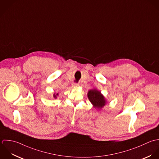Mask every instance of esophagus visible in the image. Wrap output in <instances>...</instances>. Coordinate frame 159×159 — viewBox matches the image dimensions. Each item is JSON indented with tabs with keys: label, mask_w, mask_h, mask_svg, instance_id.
I'll use <instances>...</instances> for the list:
<instances>
[{
	"label": "esophagus",
	"mask_w": 159,
	"mask_h": 159,
	"mask_svg": "<svg viewBox=\"0 0 159 159\" xmlns=\"http://www.w3.org/2000/svg\"><path fill=\"white\" fill-rule=\"evenodd\" d=\"M72 86H73V88H77V87L79 86V84H78V83H73L72 84Z\"/></svg>",
	"instance_id": "obj_1"
}]
</instances>
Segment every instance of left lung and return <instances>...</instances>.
I'll return each mask as SVG.
<instances>
[{"mask_svg":"<svg viewBox=\"0 0 159 159\" xmlns=\"http://www.w3.org/2000/svg\"><path fill=\"white\" fill-rule=\"evenodd\" d=\"M88 98L93 107L98 110L102 108L107 104L105 97L102 94L101 91L96 88L90 89L88 91Z\"/></svg>","mask_w":159,"mask_h":159,"instance_id":"8db88e82","label":"left lung"}]
</instances>
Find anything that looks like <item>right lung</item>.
Returning <instances> with one entry per match:
<instances>
[{
	"mask_svg": "<svg viewBox=\"0 0 159 159\" xmlns=\"http://www.w3.org/2000/svg\"><path fill=\"white\" fill-rule=\"evenodd\" d=\"M57 96H58V93H53V97L54 99H57Z\"/></svg>",
	"mask_w": 159,
	"mask_h": 159,
	"instance_id": "obj_1",
	"label": "right lung"
}]
</instances>
